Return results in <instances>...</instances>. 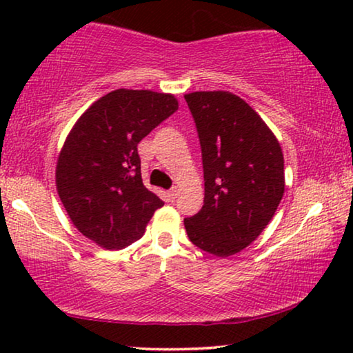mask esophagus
Returning a JSON list of instances; mask_svg holds the SVG:
<instances>
[{"label": "esophagus", "mask_w": 353, "mask_h": 353, "mask_svg": "<svg viewBox=\"0 0 353 353\" xmlns=\"http://www.w3.org/2000/svg\"><path fill=\"white\" fill-rule=\"evenodd\" d=\"M167 197H168V201L173 202L178 197V191L176 190H170V191L167 192Z\"/></svg>", "instance_id": "obj_1"}]
</instances>
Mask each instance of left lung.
Masks as SVG:
<instances>
[{
  "instance_id": "8db88e82",
  "label": "left lung",
  "mask_w": 353,
  "mask_h": 353,
  "mask_svg": "<svg viewBox=\"0 0 353 353\" xmlns=\"http://www.w3.org/2000/svg\"><path fill=\"white\" fill-rule=\"evenodd\" d=\"M199 133L204 205L188 238L216 257L241 252L272 221L284 194L281 146L262 117L230 91L185 94Z\"/></svg>"
}]
</instances>
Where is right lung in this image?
<instances>
[{
    "instance_id": "obj_1",
    "label": "right lung",
    "mask_w": 353,
    "mask_h": 353,
    "mask_svg": "<svg viewBox=\"0 0 353 353\" xmlns=\"http://www.w3.org/2000/svg\"><path fill=\"white\" fill-rule=\"evenodd\" d=\"M176 109L173 94L114 90L67 134L56 163L57 194L75 228L101 248L133 244L163 205L143 185L138 143Z\"/></svg>"
}]
</instances>
